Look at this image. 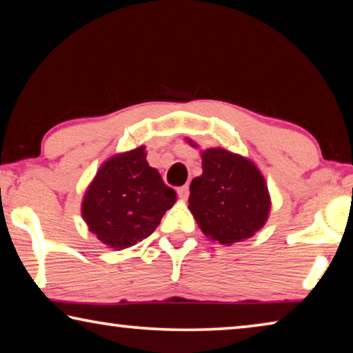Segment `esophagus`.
<instances>
[{
  "label": "esophagus",
  "mask_w": 353,
  "mask_h": 353,
  "mask_svg": "<svg viewBox=\"0 0 353 353\" xmlns=\"http://www.w3.org/2000/svg\"><path fill=\"white\" fill-rule=\"evenodd\" d=\"M177 194L181 199H188L190 196V187L188 185H182V187L177 188Z\"/></svg>",
  "instance_id": "34e87169"
}]
</instances>
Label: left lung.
Instances as JSON below:
<instances>
[{
    "instance_id": "left-lung-1",
    "label": "left lung",
    "mask_w": 353,
    "mask_h": 353,
    "mask_svg": "<svg viewBox=\"0 0 353 353\" xmlns=\"http://www.w3.org/2000/svg\"><path fill=\"white\" fill-rule=\"evenodd\" d=\"M188 204L201 230L221 244L252 236L265 225L271 208L259 168L221 148L202 152V174L191 181Z\"/></svg>"
}]
</instances>
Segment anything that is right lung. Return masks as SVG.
<instances>
[{
    "instance_id": "add662e5",
    "label": "right lung",
    "mask_w": 353,
    "mask_h": 353,
    "mask_svg": "<svg viewBox=\"0 0 353 353\" xmlns=\"http://www.w3.org/2000/svg\"><path fill=\"white\" fill-rule=\"evenodd\" d=\"M176 191L146 162L145 148L113 155L101 166L82 201V216L101 243L134 246L157 229Z\"/></svg>"
}]
</instances>
